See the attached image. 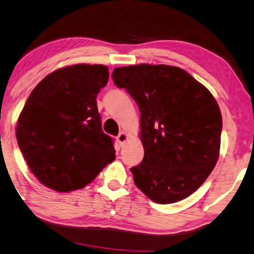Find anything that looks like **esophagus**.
Instances as JSON below:
<instances>
[{"mask_svg": "<svg viewBox=\"0 0 254 254\" xmlns=\"http://www.w3.org/2000/svg\"><path fill=\"white\" fill-rule=\"evenodd\" d=\"M127 139H128V136L125 131H122L118 136H117V142H118L119 145H122V146L124 145L125 143H126Z\"/></svg>", "mask_w": 254, "mask_h": 254, "instance_id": "esophagus-1", "label": "esophagus"}]
</instances>
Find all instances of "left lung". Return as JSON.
<instances>
[{"instance_id":"1","label":"left lung","mask_w":254,"mask_h":254,"mask_svg":"<svg viewBox=\"0 0 254 254\" xmlns=\"http://www.w3.org/2000/svg\"><path fill=\"white\" fill-rule=\"evenodd\" d=\"M112 79L138 105L144 158L132 167L135 185L160 204L193 194L216 166L220 109L208 89L178 67L116 68Z\"/></svg>"}]
</instances>
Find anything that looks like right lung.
<instances>
[{"mask_svg": "<svg viewBox=\"0 0 254 254\" xmlns=\"http://www.w3.org/2000/svg\"><path fill=\"white\" fill-rule=\"evenodd\" d=\"M108 79L105 65H70L46 76L26 101L15 136L29 169L49 189H83L116 159L96 104Z\"/></svg>", "mask_w": 254, "mask_h": 254, "instance_id": "add662e5", "label": "right lung"}]
</instances>
